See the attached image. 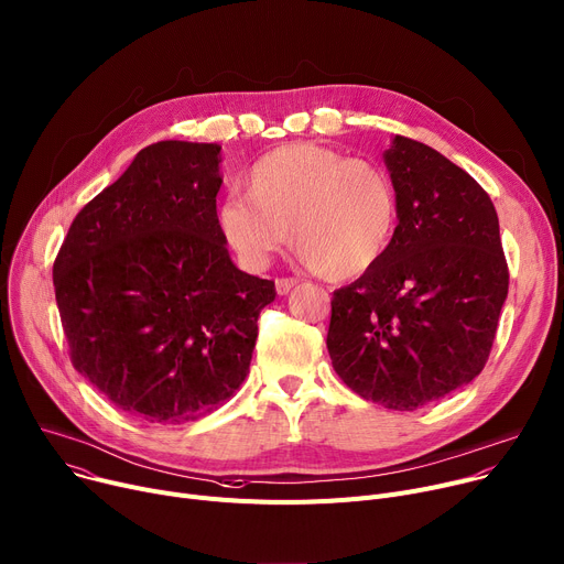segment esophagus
<instances>
[{"mask_svg": "<svg viewBox=\"0 0 564 564\" xmlns=\"http://www.w3.org/2000/svg\"><path fill=\"white\" fill-rule=\"evenodd\" d=\"M295 284H297L295 278H278V280H275V289H278L280 295H286Z\"/></svg>", "mask_w": 564, "mask_h": 564, "instance_id": "obj_1", "label": "esophagus"}]
</instances>
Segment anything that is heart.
<instances>
[{
  "instance_id": "1",
  "label": "heart",
  "mask_w": 564,
  "mask_h": 564,
  "mask_svg": "<svg viewBox=\"0 0 564 564\" xmlns=\"http://www.w3.org/2000/svg\"><path fill=\"white\" fill-rule=\"evenodd\" d=\"M246 198L219 207V228L248 271H262L289 239L312 271L350 280L375 269L398 226L386 169L323 144H289L259 158Z\"/></svg>"
}]
</instances>
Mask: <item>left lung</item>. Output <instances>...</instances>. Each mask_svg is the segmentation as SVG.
<instances>
[{"label": "left lung", "instance_id": "8db88e82", "mask_svg": "<svg viewBox=\"0 0 564 564\" xmlns=\"http://www.w3.org/2000/svg\"><path fill=\"white\" fill-rule=\"evenodd\" d=\"M383 162L400 224L381 262L334 291L327 350L357 395L413 411L484 370L508 264L495 205L467 171L402 135Z\"/></svg>", "mask_w": 564, "mask_h": 564}]
</instances>
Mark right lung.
<instances>
[{
    "label": "right lung",
    "instance_id": "right-lung-1",
    "mask_svg": "<svg viewBox=\"0 0 564 564\" xmlns=\"http://www.w3.org/2000/svg\"><path fill=\"white\" fill-rule=\"evenodd\" d=\"M219 153L142 149L76 214L54 262L72 366L147 422H189L230 400L275 300V282L239 271L226 248Z\"/></svg>",
    "mask_w": 564,
    "mask_h": 564
}]
</instances>
